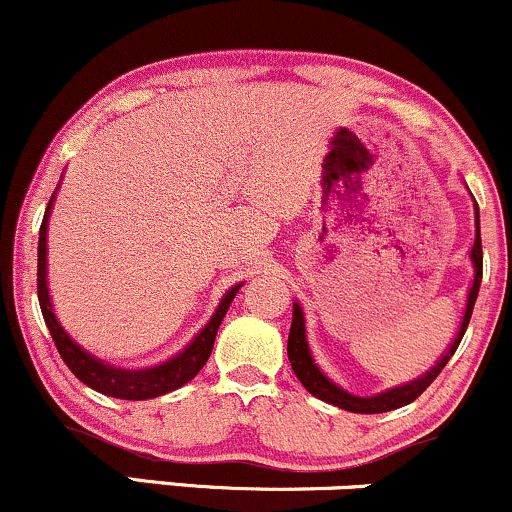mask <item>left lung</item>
I'll return each instance as SVG.
<instances>
[{"instance_id":"8db88e82","label":"left lung","mask_w":512,"mask_h":512,"mask_svg":"<svg viewBox=\"0 0 512 512\" xmlns=\"http://www.w3.org/2000/svg\"><path fill=\"white\" fill-rule=\"evenodd\" d=\"M471 265H474V282L469 286V294H466V306L462 313V320H459V330L454 335V342L449 345V350L440 357V362L435 367H430V372L420 379L408 381V384L396 386V389H389L379 396H355V393H347L340 386H335L333 381L328 379L323 372L318 369V364L313 362L311 350H308V340H306V325H303V311L299 303H294V320H291V330H289V345H286V352H289V362L294 374L299 376V381L303 384V389L313 396H318L320 401L333 403V406L342 408V411L350 413H386L393 411V408H401L413 403L415 398L420 396L432 381L437 379V374L445 369V364L452 359L454 352H457L459 342H462L466 325L471 320V311H474L476 296H479V286H481V274H484V252H481V226H479V204L474 201V245L469 250Z\"/></svg>"}]
</instances>
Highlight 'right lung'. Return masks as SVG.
Listing matches in <instances>:
<instances>
[{
  "label": "right lung",
  "mask_w": 512,
  "mask_h": 512,
  "mask_svg": "<svg viewBox=\"0 0 512 512\" xmlns=\"http://www.w3.org/2000/svg\"><path fill=\"white\" fill-rule=\"evenodd\" d=\"M53 199L55 194L50 196V204L41 223V233H38V301H41L43 320H46L50 335H53L55 347H58L60 357H63V362L70 367V372L75 374L82 384H87L89 389L104 393V396L126 398V401H145V398L162 396V393H170L174 389H179V386L187 384V381H192L194 376L201 372L206 359H209L213 350V340H216V333H218V325H221L230 301L235 299V294H238V289L243 284H235L233 289L226 291V296H223L221 303H218L213 318L199 330V333H196V338L189 342L179 355H174L172 359H167V362L157 364V367H150V369L114 367V364L94 357L92 352H87L82 345H77V342L65 333L60 320L55 318L53 306H50L48 282H46V272H48L46 233H48L50 209H53Z\"/></svg>",
  "instance_id": "obj_1"
}]
</instances>
